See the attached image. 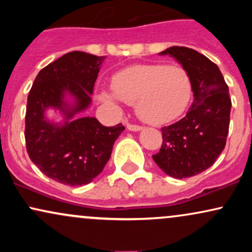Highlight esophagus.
I'll return each instance as SVG.
<instances>
[{"label": "esophagus", "instance_id": "obj_1", "mask_svg": "<svg viewBox=\"0 0 252 252\" xmlns=\"http://www.w3.org/2000/svg\"><path fill=\"white\" fill-rule=\"evenodd\" d=\"M126 128H128L130 131H140L143 128L141 126H136V124H126Z\"/></svg>", "mask_w": 252, "mask_h": 252}]
</instances>
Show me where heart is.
I'll return each instance as SVG.
<instances>
[{"instance_id":"heart-1","label":"heart","mask_w":252,"mask_h":252,"mask_svg":"<svg viewBox=\"0 0 252 252\" xmlns=\"http://www.w3.org/2000/svg\"><path fill=\"white\" fill-rule=\"evenodd\" d=\"M113 94L102 92L100 100L135 103L137 116L149 124H164L178 118L189 105L192 85L189 74L178 66L134 65L118 71L111 80Z\"/></svg>"}]
</instances>
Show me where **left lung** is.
I'll list each match as a JSON object with an SVG mask.
<instances>
[{"instance_id":"1","label":"left lung","mask_w":252,"mask_h":252,"mask_svg":"<svg viewBox=\"0 0 252 252\" xmlns=\"http://www.w3.org/2000/svg\"><path fill=\"white\" fill-rule=\"evenodd\" d=\"M160 56L173 57L189 74L193 91L186 116L163 126V142L153 158L175 179L200 174L225 148L230 126L231 98L220 70L209 58L189 47L167 48Z\"/></svg>"}]
</instances>
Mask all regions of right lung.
<instances>
[{
  "instance_id": "1",
  "label": "right lung",
  "mask_w": 252,
  "mask_h": 252,
  "mask_svg": "<svg viewBox=\"0 0 252 252\" xmlns=\"http://www.w3.org/2000/svg\"><path fill=\"white\" fill-rule=\"evenodd\" d=\"M105 57L73 51L37 73L26 110L25 138L34 164L48 178L68 186L94 180L111 156L124 126H104L94 117H74L91 105V94ZM70 100H68V98ZM58 109L60 124L45 111Z\"/></svg>"
}]
</instances>
